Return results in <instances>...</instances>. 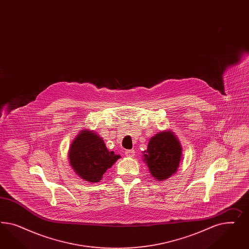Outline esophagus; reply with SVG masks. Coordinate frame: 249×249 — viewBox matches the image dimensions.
Segmentation results:
<instances>
[{
	"mask_svg": "<svg viewBox=\"0 0 249 249\" xmlns=\"http://www.w3.org/2000/svg\"><path fill=\"white\" fill-rule=\"evenodd\" d=\"M125 155L128 158H132L135 155V151L134 150H128L125 151Z\"/></svg>",
	"mask_w": 249,
	"mask_h": 249,
	"instance_id": "obj_1",
	"label": "esophagus"
}]
</instances>
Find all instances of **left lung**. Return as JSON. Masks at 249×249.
I'll return each instance as SVG.
<instances>
[{"label": "left lung", "mask_w": 249, "mask_h": 249, "mask_svg": "<svg viewBox=\"0 0 249 249\" xmlns=\"http://www.w3.org/2000/svg\"><path fill=\"white\" fill-rule=\"evenodd\" d=\"M143 157L151 175L158 181H164L179 167L181 144L172 131H161L150 140Z\"/></svg>", "instance_id": "obj_1"}]
</instances>
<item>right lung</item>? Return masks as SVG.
<instances>
[{"instance_id":"add662e5","label":"right lung","mask_w":249,"mask_h":249,"mask_svg":"<svg viewBox=\"0 0 249 249\" xmlns=\"http://www.w3.org/2000/svg\"><path fill=\"white\" fill-rule=\"evenodd\" d=\"M68 158L70 165L81 179L98 182L121 156L108 151L102 138L94 131L83 129L71 143Z\"/></svg>"}]
</instances>
